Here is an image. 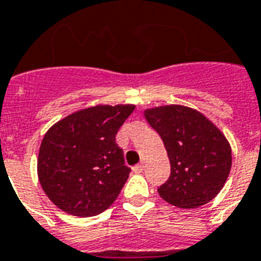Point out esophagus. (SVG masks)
I'll use <instances>...</instances> for the list:
<instances>
[{
    "label": "esophagus",
    "mask_w": 261,
    "mask_h": 261,
    "mask_svg": "<svg viewBox=\"0 0 261 261\" xmlns=\"http://www.w3.org/2000/svg\"><path fill=\"white\" fill-rule=\"evenodd\" d=\"M143 169H145L143 164H139V165H137V166L133 167V171H134V173H142V171H143Z\"/></svg>",
    "instance_id": "34e87169"
}]
</instances>
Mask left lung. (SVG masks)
I'll use <instances>...</instances> for the list:
<instances>
[{"label": "left lung", "mask_w": 261, "mask_h": 261, "mask_svg": "<svg viewBox=\"0 0 261 261\" xmlns=\"http://www.w3.org/2000/svg\"><path fill=\"white\" fill-rule=\"evenodd\" d=\"M143 114L162 138L170 161V177L158 188L160 196L181 209H194L213 200L232 166L225 135L204 114L186 106H161Z\"/></svg>", "instance_id": "1"}]
</instances>
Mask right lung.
Masks as SVG:
<instances>
[{
	"instance_id": "add662e5",
	"label": "right lung",
	"mask_w": 261,
	"mask_h": 261,
	"mask_svg": "<svg viewBox=\"0 0 261 261\" xmlns=\"http://www.w3.org/2000/svg\"><path fill=\"white\" fill-rule=\"evenodd\" d=\"M134 109V105H97L65 116L46 131L37 175L59 209L91 217L114 204L131 170L115 135Z\"/></svg>"
}]
</instances>
